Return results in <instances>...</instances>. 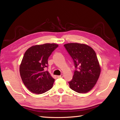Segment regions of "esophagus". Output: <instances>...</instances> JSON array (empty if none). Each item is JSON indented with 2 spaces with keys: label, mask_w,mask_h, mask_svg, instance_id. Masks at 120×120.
<instances>
[{
  "label": "esophagus",
  "mask_w": 120,
  "mask_h": 120,
  "mask_svg": "<svg viewBox=\"0 0 120 120\" xmlns=\"http://www.w3.org/2000/svg\"><path fill=\"white\" fill-rule=\"evenodd\" d=\"M63 75H61L60 76H57V78H63Z\"/></svg>",
  "instance_id": "34e87169"
}]
</instances>
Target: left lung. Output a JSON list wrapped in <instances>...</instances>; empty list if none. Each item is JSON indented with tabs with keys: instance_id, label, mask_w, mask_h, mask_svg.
I'll use <instances>...</instances> for the list:
<instances>
[{
	"instance_id": "obj_1",
	"label": "left lung",
	"mask_w": 120,
	"mask_h": 120,
	"mask_svg": "<svg viewBox=\"0 0 120 120\" xmlns=\"http://www.w3.org/2000/svg\"><path fill=\"white\" fill-rule=\"evenodd\" d=\"M64 46L76 68L72 80L68 82L70 87L79 93H87L95 85L101 73L95 51L84 44L71 43Z\"/></svg>"
}]
</instances>
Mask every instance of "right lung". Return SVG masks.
<instances>
[{"label":"right lung","instance_id":"obj_1","mask_svg":"<svg viewBox=\"0 0 120 120\" xmlns=\"http://www.w3.org/2000/svg\"><path fill=\"white\" fill-rule=\"evenodd\" d=\"M58 45L46 44L33 46L25 52L19 67L21 78L31 92L42 94L52 88L55 79L48 71V59Z\"/></svg>","mask_w":120,"mask_h":120}]
</instances>
